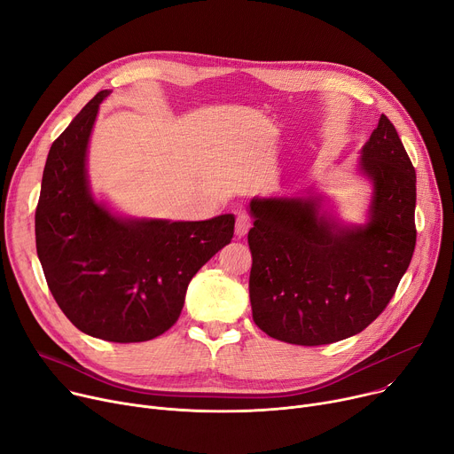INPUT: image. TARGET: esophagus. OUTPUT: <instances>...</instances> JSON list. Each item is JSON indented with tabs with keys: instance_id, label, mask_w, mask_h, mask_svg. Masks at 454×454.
Returning <instances> with one entry per match:
<instances>
[{
	"instance_id": "1",
	"label": "esophagus",
	"mask_w": 454,
	"mask_h": 454,
	"mask_svg": "<svg viewBox=\"0 0 454 454\" xmlns=\"http://www.w3.org/2000/svg\"><path fill=\"white\" fill-rule=\"evenodd\" d=\"M252 228V219L245 214L237 215V223H235V235L240 239L248 233V230Z\"/></svg>"
}]
</instances>
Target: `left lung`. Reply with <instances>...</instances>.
I'll use <instances>...</instances> for the list:
<instances>
[{
  "instance_id": "1",
  "label": "left lung",
  "mask_w": 454,
  "mask_h": 454,
  "mask_svg": "<svg viewBox=\"0 0 454 454\" xmlns=\"http://www.w3.org/2000/svg\"><path fill=\"white\" fill-rule=\"evenodd\" d=\"M356 173L371 184L364 223L338 217L314 188L250 200V303L270 338L305 347L347 340L395 295L416 245V171L385 114Z\"/></svg>"
}]
</instances>
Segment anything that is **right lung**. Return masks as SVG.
Returning <instances> with one entry per match:
<instances>
[{
	"instance_id": "right-lung-1",
	"label": "right lung",
	"mask_w": 454,
	"mask_h": 454,
	"mask_svg": "<svg viewBox=\"0 0 454 454\" xmlns=\"http://www.w3.org/2000/svg\"><path fill=\"white\" fill-rule=\"evenodd\" d=\"M109 93L100 90L49 149L36 250L52 297L78 330L113 343H138L173 326L193 276L230 245L235 217H129L98 199L87 151Z\"/></svg>"
}]
</instances>
